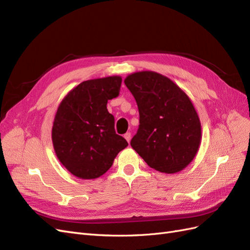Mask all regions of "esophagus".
I'll return each instance as SVG.
<instances>
[{
    "label": "esophagus",
    "mask_w": 250,
    "mask_h": 250,
    "mask_svg": "<svg viewBox=\"0 0 250 250\" xmlns=\"http://www.w3.org/2000/svg\"><path fill=\"white\" fill-rule=\"evenodd\" d=\"M125 140L130 143V141H131V133H125Z\"/></svg>",
    "instance_id": "esophagus-1"
}]
</instances>
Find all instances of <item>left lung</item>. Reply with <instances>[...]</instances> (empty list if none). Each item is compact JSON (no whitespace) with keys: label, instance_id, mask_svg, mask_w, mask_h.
I'll return each mask as SVG.
<instances>
[{"label":"left lung","instance_id":"1","mask_svg":"<svg viewBox=\"0 0 250 250\" xmlns=\"http://www.w3.org/2000/svg\"><path fill=\"white\" fill-rule=\"evenodd\" d=\"M139 109V128L131 146L160 172L176 173L195 158L201 125L187 93L156 71L133 72L125 79Z\"/></svg>","mask_w":250,"mask_h":250}]
</instances>
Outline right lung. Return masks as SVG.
<instances>
[{"mask_svg":"<svg viewBox=\"0 0 250 250\" xmlns=\"http://www.w3.org/2000/svg\"><path fill=\"white\" fill-rule=\"evenodd\" d=\"M123 79L110 76L87 80L71 89L56 112L52 127L54 150L60 163L82 180L98 179L127 146L114 130L107 109L116 98Z\"/></svg>","mask_w":250,"mask_h":250,"instance_id":"add662e5","label":"right lung"}]
</instances>
